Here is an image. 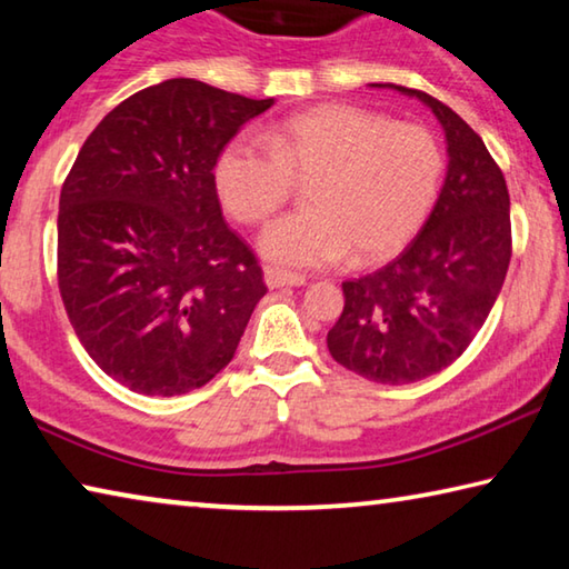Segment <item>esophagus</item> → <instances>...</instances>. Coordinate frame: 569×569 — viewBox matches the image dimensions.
I'll return each instance as SVG.
<instances>
[{"label": "esophagus", "instance_id": "1", "mask_svg": "<svg viewBox=\"0 0 569 569\" xmlns=\"http://www.w3.org/2000/svg\"><path fill=\"white\" fill-rule=\"evenodd\" d=\"M266 286L268 288H283V286H303L306 278L298 273H288L283 268H266Z\"/></svg>", "mask_w": 569, "mask_h": 569}]
</instances>
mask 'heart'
<instances>
[{"instance_id": "obj_1", "label": "heart", "mask_w": 569, "mask_h": 569, "mask_svg": "<svg viewBox=\"0 0 569 569\" xmlns=\"http://www.w3.org/2000/svg\"><path fill=\"white\" fill-rule=\"evenodd\" d=\"M220 150L213 182L238 223L271 218L308 180L301 213L261 236L268 261L293 268L373 263L397 253L437 203L445 152L435 132L356 104H321Z\"/></svg>"}]
</instances>
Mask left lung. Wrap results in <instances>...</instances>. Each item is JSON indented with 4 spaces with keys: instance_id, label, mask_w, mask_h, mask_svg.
Segmentation results:
<instances>
[{
    "instance_id": "left-lung-1",
    "label": "left lung",
    "mask_w": 569,
    "mask_h": 569,
    "mask_svg": "<svg viewBox=\"0 0 569 569\" xmlns=\"http://www.w3.org/2000/svg\"><path fill=\"white\" fill-rule=\"evenodd\" d=\"M447 138V178L419 236L379 271L343 281V313L326 336L336 361L359 377L413 383L455 363L502 291L512 226L502 170L479 134L427 92Z\"/></svg>"
}]
</instances>
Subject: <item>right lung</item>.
I'll list each match as a JSON object with an SVG mask.
<instances>
[{
    "label": "right lung",
    "instance_id": "right-lung-1",
    "mask_svg": "<svg viewBox=\"0 0 569 569\" xmlns=\"http://www.w3.org/2000/svg\"><path fill=\"white\" fill-rule=\"evenodd\" d=\"M273 104L176 77L90 132L60 192L57 281L77 339L134 393L178 397L226 369L266 296L226 226L213 168Z\"/></svg>",
    "mask_w": 569,
    "mask_h": 569
}]
</instances>
